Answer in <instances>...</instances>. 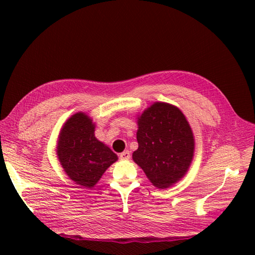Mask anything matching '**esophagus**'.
Instances as JSON below:
<instances>
[{"label": "esophagus", "instance_id": "1", "mask_svg": "<svg viewBox=\"0 0 255 255\" xmlns=\"http://www.w3.org/2000/svg\"><path fill=\"white\" fill-rule=\"evenodd\" d=\"M120 159H124V161H127V159L130 158V153H129V150H125L122 154H120Z\"/></svg>", "mask_w": 255, "mask_h": 255}]
</instances>
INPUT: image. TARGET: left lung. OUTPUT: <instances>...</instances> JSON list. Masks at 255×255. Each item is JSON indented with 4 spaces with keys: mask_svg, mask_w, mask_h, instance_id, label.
I'll list each match as a JSON object with an SVG mask.
<instances>
[{
    "mask_svg": "<svg viewBox=\"0 0 255 255\" xmlns=\"http://www.w3.org/2000/svg\"><path fill=\"white\" fill-rule=\"evenodd\" d=\"M138 148L132 153L146 176L158 189H166L187 173L195 152V138L179 108L155 102L137 120Z\"/></svg>",
    "mask_w": 255,
    "mask_h": 255,
    "instance_id": "8db88e82",
    "label": "left lung"
}]
</instances>
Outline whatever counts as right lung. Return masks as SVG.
I'll return each instance as SVG.
<instances>
[{"instance_id": "right-lung-1", "label": "right lung", "mask_w": 255, "mask_h": 255, "mask_svg": "<svg viewBox=\"0 0 255 255\" xmlns=\"http://www.w3.org/2000/svg\"><path fill=\"white\" fill-rule=\"evenodd\" d=\"M92 119L77 112L59 132L57 156L68 178L85 188H93L118 156L94 136Z\"/></svg>"}]
</instances>
